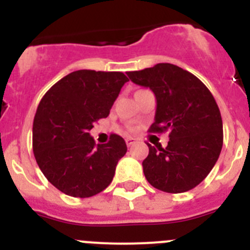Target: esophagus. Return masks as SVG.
Masks as SVG:
<instances>
[{
	"mask_svg": "<svg viewBox=\"0 0 250 250\" xmlns=\"http://www.w3.org/2000/svg\"><path fill=\"white\" fill-rule=\"evenodd\" d=\"M125 141H126V145H127V146H129V147L132 146V145H135V144H136V139H134V138H127Z\"/></svg>",
	"mask_w": 250,
	"mask_h": 250,
	"instance_id": "34e87169",
	"label": "esophagus"
}]
</instances>
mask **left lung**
<instances>
[{
  "label": "left lung",
  "mask_w": 250,
  "mask_h": 250,
  "mask_svg": "<svg viewBox=\"0 0 250 250\" xmlns=\"http://www.w3.org/2000/svg\"><path fill=\"white\" fill-rule=\"evenodd\" d=\"M156 98L151 132L169 131L167 147L149 146L145 178L165 193H184L207 178L223 146V121L215 99L196 76L173 63L127 72Z\"/></svg>",
  "instance_id": "8db88e82"
}]
</instances>
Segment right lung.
Listing matches in <instances>:
<instances>
[{
  "label": "right lung",
  "mask_w": 250,
  "mask_h": 250,
  "mask_svg": "<svg viewBox=\"0 0 250 250\" xmlns=\"http://www.w3.org/2000/svg\"><path fill=\"white\" fill-rule=\"evenodd\" d=\"M127 79L119 71L79 70L57 81L40 101L32 127L37 165L66 195L90 198L109 187L127 151L121 136L95 144L90 130L107 118Z\"/></svg>",
  "instance_id": "right-lung-1"
}]
</instances>
